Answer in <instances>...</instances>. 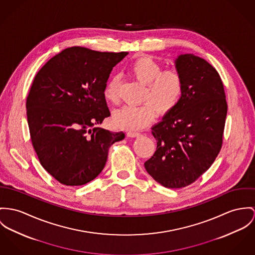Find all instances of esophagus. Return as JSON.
Wrapping results in <instances>:
<instances>
[{
    "label": "esophagus",
    "mask_w": 255,
    "mask_h": 255,
    "mask_svg": "<svg viewBox=\"0 0 255 255\" xmlns=\"http://www.w3.org/2000/svg\"><path fill=\"white\" fill-rule=\"evenodd\" d=\"M127 136L130 137H137L138 136H140V133H137V132H128L127 133Z\"/></svg>",
    "instance_id": "1"
}]
</instances>
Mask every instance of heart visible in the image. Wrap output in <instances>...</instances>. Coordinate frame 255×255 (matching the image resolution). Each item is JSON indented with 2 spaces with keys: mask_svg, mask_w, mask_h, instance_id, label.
<instances>
[{
  "mask_svg": "<svg viewBox=\"0 0 255 255\" xmlns=\"http://www.w3.org/2000/svg\"><path fill=\"white\" fill-rule=\"evenodd\" d=\"M131 75L145 85L140 106H124L114 113L113 121L119 128L136 131L146 127L156 116H164L175 110L182 98L184 81L175 67L161 71V66L149 56H141L130 66ZM104 98L114 105L119 102L118 79L109 81Z\"/></svg>",
  "mask_w": 255,
  "mask_h": 255,
  "instance_id": "heart-1",
  "label": "heart"
}]
</instances>
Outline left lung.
Wrapping results in <instances>:
<instances>
[{
  "instance_id": "1",
  "label": "left lung",
  "mask_w": 255,
  "mask_h": 255,
  "mask_svg": "<svg viewBox=\"0 0 255 255\" xmlns=\"http://www.w3.org/2000/svg\"><path fill=\"white\" fill-rule=\"evenodd\" d=\"M184 81L176 109L151 128L156 151L146 172L167 188L193 183L214 163L222 146L227 103L222 80L205 59L181 54L175 61Z\"/></svg>"
}]
</instances>
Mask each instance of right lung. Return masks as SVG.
<instances>
[{"label":"right lung","mask_w":255,"mask_h":255,"mask_svg":"<svg viewBox=\"0 0 255 255\" xmlns=\"http://www.w3.org/2000/svg\"><path fill=\"white\" fill-rule=\"evenodd\" d=\"M127 54L69 47L35 77L26 102L32 144L40 165L60 183L93 180L111 145L125 137L97 125L111 116L104 91L113 68Z\"/></svg>","instance_id":"add662e5"}]
</instances>
